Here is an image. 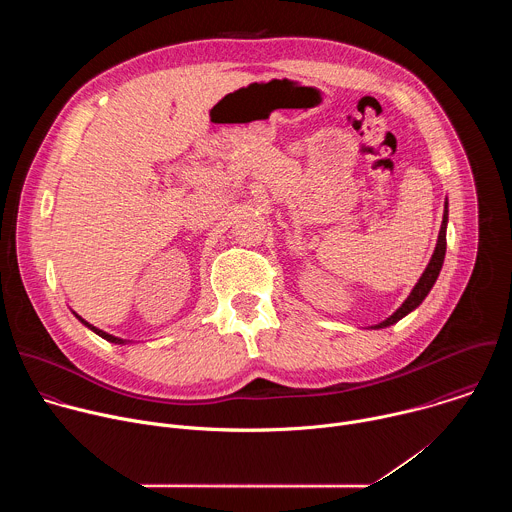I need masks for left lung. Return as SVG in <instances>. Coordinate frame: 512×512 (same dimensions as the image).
Here are the masks:
<instances>
[{
    "label": "left lung",
    "instance_id": "1",
    "mask_svg": "<svg viewBox=\"0 0 512 512\" xmlns=\"http://www.w3.org/2000/svg\"><path fill=\"white\" fill-rule=\"evenodd\" d=\"M446 229H448V198L444 202V218H442V227H440V235H437V243H435V249H433V255L425 267V271L421 273V277L417 279V283L413 285L411 294L407 296V300L383 322L371 326L373 330H379V328H389L393 324H397L401 318H405L407 314H411L413 310H417L421 306V302L427 298V294L431 291L433 283L437 281V275H440L442 271V265H444V259H446Z\"/></svg>",
    "mask_w": 512,
    "mask_h": 512
}]
</instances>
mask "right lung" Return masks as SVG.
<instances>
[{
  "mask_svg": "<svg viewBox=\"0 0 512 512\" xmlns=\"http://www.w3.org/2000/svg\"><path fill=\"white\" fill-rule=\"evenodd\" d=\"M72 314H75L77 316V320L83 324V326H87L89 330H93L97 336H101L103 340H107V342H113V344H131V340H125V338H119V336H113V334H109V332H105V330H101V328H97V326H93V324H89L85 318H81L77 312H72Z\"/></svg>",
  "mask_w": 512,
  "mask_h": 512,
  "instance_id": "1",
  "label": "right lung"
}]
</instances>
